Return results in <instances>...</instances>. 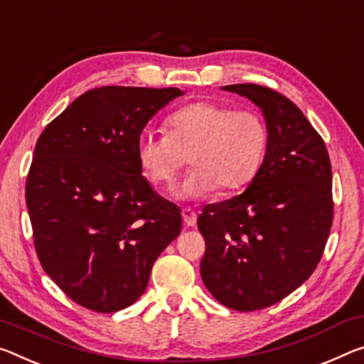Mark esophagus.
<instances>
[{
	"instance_id": "34e87169",
	"label": "esophagus",
	"mask_w": 364,
	"mask_h": 364,
	"mask_svg": "<svg viewBox=\"0 0 364 364\" xmlns=\"http://www.w3.org/2000/svg\"><path fill=\"white\" fill-rule=\"evenodd\" d=\"M181 215H183V222L186 223L188 227H196V223H198V213H196L193 209H183Z\"/></svg>"
}]
</instances>
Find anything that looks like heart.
<instances>
[{"mask_svg": "<svg viewBox=\"0 0 364 364\" xmlns=\"http://www.w3.org/2000/svg\"><path fill=\"white\" fill-rule=\"evenodd\" d=\"M166 129L137 136V160L149 181L171 188L189 155L194 168L176 189L183 200L203 198L217 186L223 191L245 188L261 170L269 144L261 114L207 100L173 112Z\"/></svg>", "mask_w": 364, "mask_h": 364, "instance_id": "1", "label": "heart"}]
</instances>
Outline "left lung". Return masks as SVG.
Wrapping results in <instances>:
<instances>
[{
	"mask_svg": "<svg viewBox=\"0 0 364 364\" xmlns=\"http://www.w3.org/2000/svg\"><path fill=\"white\" fill-rule=\"evenodd\" d=\"M261 108L269 144L245 193L204 207L200 275L235 311L279 303L306 282L332 227V168L326 144L295 103L256 84L222 87Z\"/></svg>",
	"mask_w": 364,
	"mask_h": 364,
	"instance_id": "8db88e82",
	"label": "left lung"
}]
</instances>
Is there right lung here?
<instances>
[{
    "instance_id": "1",
    "label": "right lung",
    "mask_w": 364,
    "mask_h": 364,
    "mask_svg": "<svg viewBox=\"0 0 364 364\" xmlns=\"http://www.w3.org/2000/svg\"><path fill=\"white\" fill-rule=\"evenodd\" d=\"M176 87H107L77 97L43 129L26 203L40 264L74 303L117 313L146 291L181 232V212L142 176L136 141Z\"/></svg>"
}]
</instances>
